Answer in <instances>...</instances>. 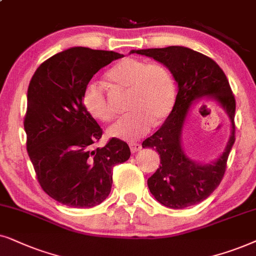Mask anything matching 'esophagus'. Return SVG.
Wrapping results in <instances>:
<instances>
[{"mask_svg":"<svg viewBox=\"0 0 256 256\" xmlns=\"http://www.w3.org/2000/svg\"><path fill=\"white\" fill-rule=\"evenodd\" d=\"M130 150H131V152L132 153H137V152H139L142 150V145L140 144H130Z\"/></svg>","mask_w":256,"mask_h":256,"instance_id":"34e87169","label":"esophagus"}]
</instances>
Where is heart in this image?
Wrapping results in <instances>:
<instances>
[{
    "label": "heart",
    "instance_id": "1",
    "mask_svg": "<svg viewBox=\"0 0 256 256\" xmlns=\"http://www.w3.org/2000/svg\"><path fill=\"white\" fill-rule=\"evenodd\" d=\"M106 80L114 86L128 91L126 108L131 111L108 128L112 138L138 140L148 134L152 124L165 120L174 108V78L162 64L126 57L108 71ZM83 105L98 120L108 122L114 116L104 88L98 83L92 82L85 86Z\"/></svg>",
    "mask_w": 256,
    "mask_h": 256
}]
</instances>
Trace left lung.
Segmentation results:
<instances>
[{
  "label": "left lung",
  "mask_w": 256,
  "mask_h": 256,
  "mask_svg": "<svg viewBox=\"0 0 256 256\" xmlns=\"http://www.w3.org/2000/svg\"><path fill=\"white\" fill-rule=\"evenodd\" d=\"M130 54L151 57L162 63L178 85L172 112L159 130L142 142V148H154L160 154V168L148 179L150 192L162 205L173 210L196 205L219 186L235 142V98L226 74L212 58L186 46L131 50ZM202 98L216 100L231 122V136L224 152L206 164L187 157L181 142L186 116L194 103Z\"/></svg>",
  "instance_id": "1"
}]
</instances>
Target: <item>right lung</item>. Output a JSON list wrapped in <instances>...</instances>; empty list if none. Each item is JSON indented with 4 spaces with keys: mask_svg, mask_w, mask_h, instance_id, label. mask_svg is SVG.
Masks as SVG:
<instances>
[{
    "mask_svg": "<svg viewBox=\"0 0 256 256\" xmlns=\"http://www.w3.org/2000/svg\"><path fill=\"white\" fill-rule=\"evenodd\" d=\"M124 54L74 46L37 68L26 94V150L44 192L63 205L90 208L111 192L112 170L130 158L128 145L102 137L83 105V91L94 74Z\"/></svg>",
    "mask_w": 256,
    "mask_h": 256,
    "instance_id": "add662e5",
    "label": "right lung"
}]
</instances>
